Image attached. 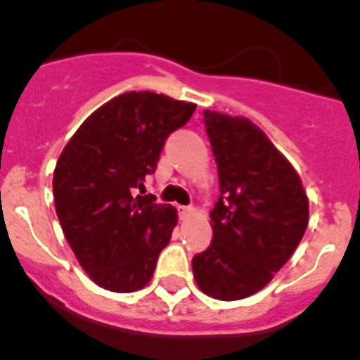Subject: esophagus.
I'll use <instances>...</instances> for the list:
<instances>
[{"instance_id":"34e87169","label":"esophagus","mask_w":360,"mask_h":360,"mask_svg":"<svg viewBox=\"0 0 360 360\" xmlns=\"http://www.w3.org/2000/svg\"><path fill=\"white\" fill-rule=\"evenodd\" d=\"M194 213V207L192 206H179V218L180 220H187Z\"/></svg>"}]
</instances>
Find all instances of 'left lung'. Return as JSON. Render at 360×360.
Listing matches in <instances>:
<instances>
[{"instance_id": "obj_1", "label": "left lung", "mask_w": 360, "mask_h": 360, "mask_svg": "<svg viewBox=\"0 0 360 360\" xmlns=\"http://www.w3.org/2000/svg\"><path fill=\"white\" fill-rule=\"evenodd\" d=\"M202 116L220 198L211 211L213 239L192 258V270L201 291L232 302L265 288L290 260L309 224V199L257 124L207 109Z\"/></svg>"}]
</instances>
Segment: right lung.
Wrapping results in <instances>:
<instances>
[{"mask_svg": "<svg viewBox=\"0 0 360 360\" xmlns=\"http://www.w3.org/2000/svg\"><path fill=\"white\" fill-rule=\"evenodd\" d=\"M194 110L195 103L128 91L95 110L62 150L53 172L58 221L77 262L103 290L139 291L153 277L176 210L136 191L142 194L166 139Z\"/></svg>", "mask_w": 360, "mask_h": 360, "instance_id": "right-lung-1", "label": "right lung"}]
</instances>
